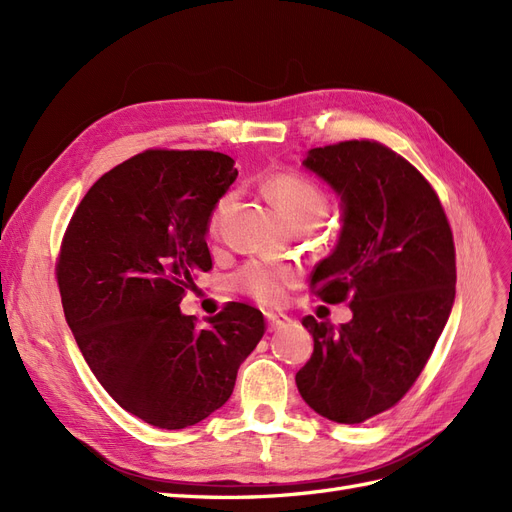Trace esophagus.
I'll return each mask as SVG.
<instances>
[{"label": "esophagus", "instance_id": "esophagus-1", "mask_svg": "<svg viewBox=\"0 0 512 512\" xmlns=\"http://www.w3.org/2000/svg\"><path fill=\"white\" fill-rule=\"evenodd\" d=\"M290 318L288 316H280V314H267V327L269 331H280L284 327H288Z\"/></svg>", "mask_w": 512, "mask_h": 512}]
</instances>
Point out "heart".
<instances>
[{"label": "heart", "instance_id": "obj_1", "mask_svg": "<svg viewBox=\"0 0 512 512\" xmlns=\"http://www.w3.org/2000/svg\"><path fill=\"white\" fill-rule=\"evenodd\" d=\"M265 192L292 226H316L329 211L327 190L299 170H280V173L269 175L265 181ZM232 203H235V192H226L213 205L209 215L211 235H220ZM299 282L301 271L297 267L273 260H250L235 275L237 290L265 307L282 305L288 297V290Z\"/></svg>", "mask_w": 512, "mask_h": 512}]
</instances>
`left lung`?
Returning <instances> with one entry per match:
<instances>
[{"instance_id":"8db88e82","label":"left lung","mask_w":512,"mask_h":512,"mask_svg":"<svg viewBox=\"0 0 512 512\" xmlns=\"http://www.w3.org/2000/svg\"><path fill=\"white\" fill-rule=\"evenodd\" d=\"M342 196L344 228L309 292L352 320L303 318L314 352L297 371L305 404L356 425L399 404L421 376L455 301V241L436 190L378 141H342L303 162Z\"/></svg>"}]
</instances>
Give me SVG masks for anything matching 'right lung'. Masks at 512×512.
<instances>
[{"instance_id":"right-lung-1","label":"right lung","mask_w":512,"mask_h":512,"mask_svg":"<svg viewBox=\"0 0 512 512\" xmlns=\"http://www.w3.org/2000/svg\"><path fill=\"white\" fill-rule=\"evenodd\" d=\"M218 151L147 149L83 196L61 239V305L87 365L117 404L160 429L222 408L267 324L230 301L209 327L179 303L209 271L213 205L237 179Z\"/></svg>"}]
</instances>
